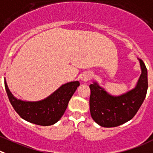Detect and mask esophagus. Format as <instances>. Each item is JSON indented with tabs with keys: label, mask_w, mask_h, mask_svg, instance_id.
<instances>
[{
	"label": "esophagus",
	"mask_w": 153,
	"mask_h": 153,
	"mask_svg": "<svg viewBox=\"0 0 153 153\" xmlns=\"http://www.w3.org/2000/svg\"><path fill=\"white\" fill-rule=\"evenodd\" d=\"M92 78V75L90 73H86L84 74V75L83 76L82 79L84 81H87L89 80H90Z\"/></svg>",
	"instance_id": "esophagus-1"
}]
</instances>
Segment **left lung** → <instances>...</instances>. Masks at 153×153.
Instances as JSON below:
<instances>
[{"label": "left lung", "mask_w": 153, "mask_h": 153, "mask_svg": "<svg viewBox=\"0 0 153 153\" xmlns=\"http://www.w3.org/2000/svg\"><path fill=\"white\" fill-rule=\"evenodd\" d=\"M141 75L134 90L116 97L111 96L97 85H90V110L93 120L101 126L111 128L132 119L144 101L147 93V69L141 59Z\"/></svg>", "instance_id": "8db88e82"}]
</instances>
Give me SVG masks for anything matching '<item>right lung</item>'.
<instances>
[{"instance_id": "1", "label": "right lung", "mask_w": 153, "mask_h": 153, "mask_svg": "<svg viewBox=\"0 0 153 153\" xmlns=\"http://www.w3.org/2000/svg\"><path fill=\"white\" fill-rule=\"evenodd\" d=\"M4 84L9 100L19 116L30 123L46 126L53 125L62 117L80 83L73 81L63 84L47 99L35 102L17 99L10 93L6 81Z\"/></svg>"}]
</instances>
